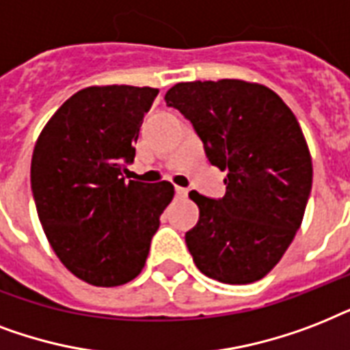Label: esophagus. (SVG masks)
<instances>
[{"mask_svg": "<svg viewBox=\"0 0 350 350\" xmlns=\"http://www.w3.org/2000/svg\"><path fill=\"white\" fill-rule=\"evenodd\" d=\"M175 193H177V197L184 199V197H188V189L180 188V186H175Z\"/></svg>", "mask_w": 350, "mask_h": 350, "instance_id": "obj_1", "label": "esophagus"}]
</instances>
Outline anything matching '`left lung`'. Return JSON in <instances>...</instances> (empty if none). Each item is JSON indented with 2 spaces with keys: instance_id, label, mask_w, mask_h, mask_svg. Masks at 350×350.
<instances>
[{
  "instance_id": "8db88e82",
  "label": "left lung",
  "mask_w": 350,
  "mask_h": 350,
  "mask_svg": "<svg viewBox=\"0 0 350 350\" xmlns=\"http://www.w3.org/2000/svg\"><path fill=\"white\" fill-rule=\"evenodd\" d=\"M191 122L212 166L226 170V193L189 191L199 223L186 245L200 272L230 285L267 275L301 226L312 161L288 105L259 83L183 82L164 96Z\"/></svg>"
}]
</instances>
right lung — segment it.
<instances>
[{"label":"right lung","mask_w":350,"mask_h":350,"mask_svg":"<svg viewBox=\"0 0 350 350\" xmlns=\"http://www.w3.org/2000/svg\"><path fill=\"white\" fill-rule=\"evenodd\" d=\"M159 91L105 85L72 94L43 127L31 188L49 243L77 278L118 286L144 268L170 183L126 180L144 113Z\"/></svg>","instance_id":"right-lung-1"}]
</instances>
